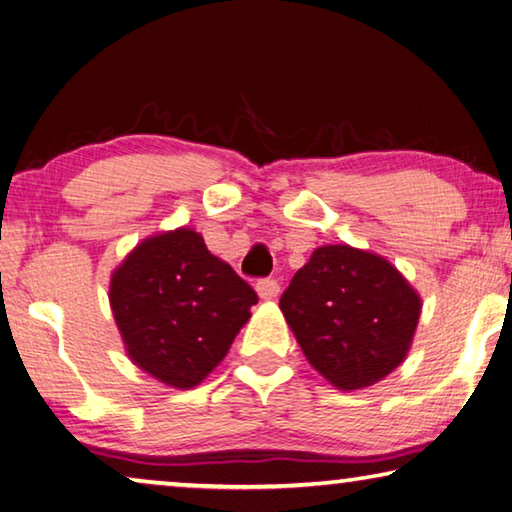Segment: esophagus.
I'll return each mask as SVG.
<instances>
[{
    "instance_id": "esophagus-1",
    "label": "esophagus",
    "mask_w": 512,
    "mask_h": 512,
    "mask_svg": "<svg viewBox=\"0 0 512 512\" xmlns=\"http://www.w3.org/2000/svg\"><path fill=\"white\" fill-rule=\"evenodd\" d=\"M257 293L262 300H273L280 293V282L275 277H264V280L257 282Z\"/></svg>"
}]
</instances>
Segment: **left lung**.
<instances>
[{"mask_svg": "<svg viewBox=\"0 0 512 512\" xmlns=\"http://www.w3.org/2000/svg\"><path fill=\"white\" fill-rule=\"evenodd\" d=\"M302 352L341 391L372 386L406 357L420 296L395 266L352 246L316 248L280 298Z\"/></svg>", "mask_w": 512, "mask_h": 512, "instance_id": "1", "label": "left lung"}]
</instances>
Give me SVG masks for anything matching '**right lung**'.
I'll list each match as a JSON object with an SVG mask.
<instances>
[{
  "instance_id": "1",
  "label": "right lung",
  "mask_w": 512,
  "mask_h": 512,
  "mask_svg": "<svg viewBox=\"0 0 512 512\" xmlns=\"http://www.w3.org/2000/svg\"><path fill=\"white\" fill-rule=\"evenodd\" d=\"M257 300L235 268L187 228L142 241L110 284L131 359L173 388H192L219 366Z\"/></svg>"
}]
</instances>
